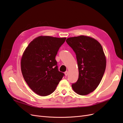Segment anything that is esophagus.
I'll return each instance as SVG.
<instances>
[{
    "label": "esophagus",
    "instance_id": "34e87169",
    "mask_svg": "<svg viewBox=\"0 0 123 123\" xmlns=\"http://www.w3.org/2000/svg\"><path fill=\"white\" fill-rule=\"evenodd\" d=\"M68 74V72L67 71H66L65 72V76H67Z\"/></svg>",
    "mask_w": 123,
    "mask_h": 123
}]
</instances>
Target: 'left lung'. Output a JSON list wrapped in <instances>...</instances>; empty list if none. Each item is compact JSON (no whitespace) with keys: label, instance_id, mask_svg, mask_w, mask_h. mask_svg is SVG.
<instances>
[{"label":"left lung","instance_id":"left-lung-1","mask_svg":"<svg viewBox=\"0 0 123 123\" xmlns=\"http://www.w3.org/2000/svg\"><path fill=\"white\" fill-rule=\"evenodd\" d=\"M66 42L75 52L79 68V79L72 88L78 94L87 95L98 87L105 71L102 46L97 40L85 35L68 38Z\"/></svg>","mask_w":123,"mask_h":123}]
</instances>
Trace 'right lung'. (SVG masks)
I'll list each match as a JSON object with an SVG mask.
<instances>
[{"label":"right lung","mask_w":123,"mask_h":123,"mask_svg":"<svg viewBox=\"0 0 123 123\" xmlns=\"http://www.w3.org/2000/svg\"><path fill=\"white\" fill-rule=\"evenodd\" d=\"M66 38L39 36L30 43L21 58L22 74L35 93L47 96L53 93L64 74L59 72L55 59Z\"/></svg>","instance_id":"right-lung-1"}]
</instances>
